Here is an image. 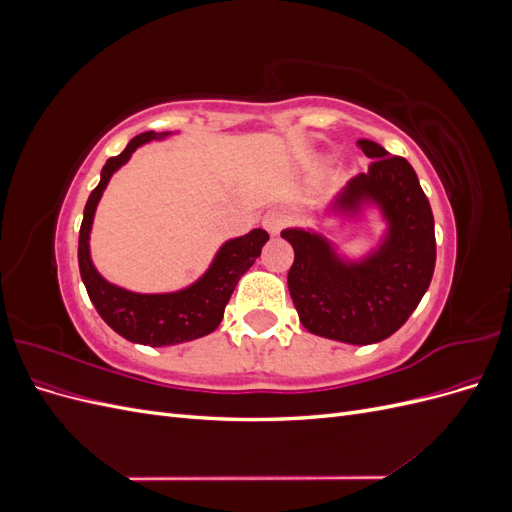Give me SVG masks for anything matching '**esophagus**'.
Listing matches in <instances>:
<instances>
[{
    "instance_id": "34e87169",
    "label": "esophagus",
    "mask_w": 512,
    "mask_h": 512,
    "mask_svg": "<svg viewBox=\"0 0 512 512\" xmlns=\"http://www.w3.org/2000/svg\"><path fill=\"white\" fill-rule=\"evenodd\" d=\"M284 222H286V213L282 209H271L262 215V226H265V230L271 232V235H277L280 228L284 226Z\"/></svg>"
}]
</instances>
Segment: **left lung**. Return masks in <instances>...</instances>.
Returning a JSON list of instances; mask_svg holds the SVG:
<instances>
[{"label": "left lung", "mask_w": 512, "mask_h": 512, "mask_svg": "<svg viewBox=\"0 0 512 512\" xmlns=\"http://www.w3.org/2000/svg\"><path fill=\"white\" fill-rule=\"evenodd\" d=\"M371 160L322 209L316 228L282 230L294 250L288 290L303 327L352 346L391 337L421 303L436 267L429 200L408 160L361 138ZM376 210L385 228L376 246L348 257L326 237L327 221H362Z\"/></svg>", "instance_id": "obj_1"}]
</instances>
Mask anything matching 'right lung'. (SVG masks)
I'll list each match as a JSON object with an SVG mask.
<instances>
[{
    "label": "right lung",
    "mask_w": 512,
    "mask_h": 512,
    "mask_svg": "<svg viewBox=\"0 0 512 512\" xmlns=\"http://www.w3.org/2000/svg\"><path fill=\"white\" fill-rule=\"evenodd\" d=\"M175 132H143L134 136L119 156L106 160L98 188L89 194L79 232V269L91 303L102 320L128 342L141 346H175L205 337L220 327L226 303L269 241L267 230L254 228L243 237L228 239L215 252L207 271L190 286L173 292H134L121 288L96 269L91 258V226L108 181L128 164L132 153L151 141H164Z\"/></svg>",
    "instance_id": "1"
}]
</instances>
